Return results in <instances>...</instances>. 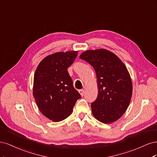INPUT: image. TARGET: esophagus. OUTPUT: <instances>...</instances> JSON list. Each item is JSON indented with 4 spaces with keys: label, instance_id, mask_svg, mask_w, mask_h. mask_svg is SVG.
Instances as JSON below:
<instances>
[{
    "label": "esophagus",
    "instance_id": "34e87169",
    "mask_svg": "<svg viewBox=\"0 0 157 157\" xmlns=\"http://www.w3.org/2000/svg\"><path fill=\"white\" fill-rule=\"evenodd\" d=\"M79 94L82 96L84 95V94H85V90H83V89H80V90H79Z\"/></svg>",
    "mask_w": 157,
    "mask_h": 157
}]
</instances>
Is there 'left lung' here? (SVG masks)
I'll list each match as a JSON object with an SVG mask.
<instances>
[{
    "label": "left lung",
    "mask_w": 157,
    "mask_h": 157,
    "mask_svg": "<svg viewBox=\"0 0 157 157\" xmlns=\"http://www.w3.org/2000/svg\"><path fill=\"white\" fill-rule=\"evenodd\" d=\"M79 58L91 65L97 74L98 93L91 103L93 115L103 123L115 122L127 109L132 97L127 68L117 55L104 49L85 51Z\"/></svg>",
    "instance_id": "left-lung-1"
}]
</instances>
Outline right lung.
I'll use <instances>...</instances> for the list:
<instances>
[{"label":"right lung","mask_w":157,"mask_h":157,"mask_svg":"<svg viewBox=\"0 0 157 157\" xmlns=\"http://www.w3.org/2000/svg\"><path fill=\"white\" fill-rule=\"evenodd\" d=\"M78 52H58L45 57L35 71L33 96L39 110L53 122L67 118L72 113L80 94L74 88L68 68Z\"/></svg>","instance_id":"obj_1"}]
</instances>
